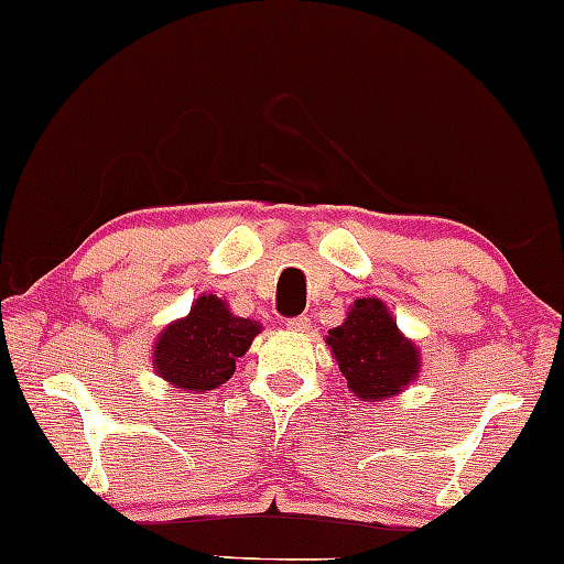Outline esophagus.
Listing matches in <instances>:
<instances>
[{
	"label": "esophagus",
	"instance_id": "34e87169",
	"mask_svg": "<svg viewBox=\"0 0 564 564\" xmlns=\"http://www.w3.org/2000/svg\"><path fill=\"white\" fill-rule=\"evenodd\" d=\"M288 328L292 334H308L311 332V318L308 316H297L288 321Z\"/></svg>",
	"mask_w": 564,
	"mask_h": 564
}]
</instances>
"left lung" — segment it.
Wrapping results in <instances>:
<instances>
[{
	"mask_svg": "<svg viewBox=\"0 0 564 564\" xmlns=\"http://www.w3.org/2000/svg\"><path fill=\"white\" fill-rule=\"evenodd\" d=\"M326 345L349 393L360 401H389L420 378V347L401 334L389 305L378 297L355 300L345 324L328 332Z\"/></svg>",
	"mask_w": 564,
	"mask_h": 564,
	"instance_id": "1",
	"label": "left lung"
}]
</instances>
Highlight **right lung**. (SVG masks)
Segmentation results:
<instances>
[{"label": "right lung", "mask_w": 564, "mask_h": 564, "mask_svg": "<svg viewBox=\"0 0 564 564\" xmlns=\"http://www.w3.org/2000/svg\"><path fill=\"white\" fill-rule=\"evenodd\" d=\"M259 321L240 318L223 297L204 292L184 318L167 324L152 347V368L171 389L186 393L215 391L236 372L251 341L261 334Z\"/></svg>", "instance_id": "add662e5"}]
</instances>
